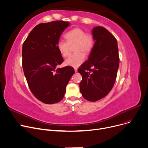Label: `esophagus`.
Returning <instances> with one entry per match:
<instances>
[{
    "label": "esophagus",
    "instance_id": "34e87169",
    "mask_svg": "<svg viewBox=\"0 0 148 148\" xmlns=\"http://www.w3.org/2000/svg\"><path fill=\"white\" fill-rule=\"evenodd\" d=\"M74 71L75 73L77 72V68H74Z\"/></svg>",
    "mask_w": 148,
    "mask_h": 148
}]
</instances>
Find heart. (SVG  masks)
I'll list each match as a JSON object with an SVG mask.
<instances>
[{"label": "heart", "mask_w": 148, "mask_h": 148, "mask_svg": "<svg viewBox=\"0 0 148 148\" xmlns=\"http://www.w3.org/2000/svg\"><path fill=\"white\" fill-rule=\"evenodd\" d=\"M66 41L59 40L56 43L58 51L63 57L70 54L71 47L74 46L75 53L70 55L65 61L68 66L77 67L82 65L85 60V53H88L94 46V37L90 33H86L83 29L74 28L65 34Z\"/></svg>", "instance_id": "1"}]
</instances>
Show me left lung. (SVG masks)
Masks as SVG:
<instances>
[{
	"label": "left lung",
	"instance_id": "1",
	"mask_svg": "<svg viewBox=\"0 0 148 148\" xmlns=\"http://www.w3.org/2000/svg\"><path fill=\"white\" fill-rule=\"evenodd\" d=\"M95 44L88 60L78 69L82 76L80 90L84 99L99 101L112 88L119 67L120 58L117 41L103 27L92 29ZM94 68L92 69L91 68Z\"/></svg>",
	"mask_w": 148,
	"mask_h": 148
}]
</instances>
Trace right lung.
<instances>
[{"instance_id":"1","label":"right lung","mask_w":148,"mask_h":148,"mask_svg":"<svg viewBox=\"0 0 148 148\" xmlns=\"http://www.w3.org/2000/svg\"><path fill=\"white\" fill-rule=\"evenodd\" d=\"M69 25L62 21L38 24L23 45V68L29 89L46 104L63 99L66 86L75 73L70 66L56 68L64 61L56 43Z\"/></svg>"}]
</instances>
